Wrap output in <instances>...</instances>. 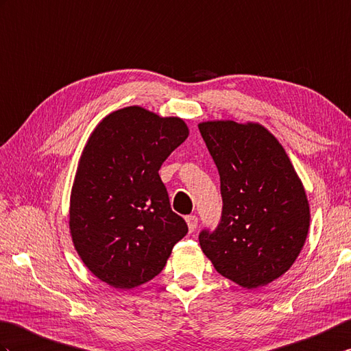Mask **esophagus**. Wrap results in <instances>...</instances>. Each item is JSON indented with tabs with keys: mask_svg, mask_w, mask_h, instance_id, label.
<instances>
[{
	"mask_svg": "<svg viewBox=\"0 0 351 351\" xmlns=\"http://www.w3.org/2000/svg\"><path fill=\"white\" fill-rule=\"evenodd\" d=\"M185 221H186V224H189V230L194 232L195 227H197V217H195V215H189V217L185 218Z\"/></svg>",
	"mask_w": 351,
	"mask_h": 351,
	"instance_id": "1",
	"label": "esophagus"
}]
</instances>
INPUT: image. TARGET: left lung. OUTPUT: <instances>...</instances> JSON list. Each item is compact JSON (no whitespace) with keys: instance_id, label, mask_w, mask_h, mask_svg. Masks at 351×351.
<instances>
[{"instance_id":"8db88e82","label":"left lung","mask_w":351,"mask_h":351,"mask_svg":"<svg viewBox=\"0 0 351 351\" xmlns=\"http://www.w3.org/2000/svg\"><path fill=\"white\" fill-rule=\"evenodd\" d=\"M200 134L221 181L223 214L199 234L218 274L243 289L280 278L302 251L309 229L306 193L286 149L258 122L206 121Z\"/></svg>"}]
</instances>
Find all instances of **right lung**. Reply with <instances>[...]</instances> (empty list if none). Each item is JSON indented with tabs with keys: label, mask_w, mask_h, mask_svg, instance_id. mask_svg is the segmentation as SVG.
Returning a JSON list of instances; mask_svg holds the SVG:
<instances>
[{
	"label": "right lung",
	"mask_w": 351,
	"mask_h": 351,
	"mask_svg": "<svg viewBox=\"0 0 351 351\" xmlns=\"http://www.w3.org/2000/svg\"><path fill=\"white\" fill-rule=\"evenodd\" d=\"M189 133L181 118L128 106L89 136L71 186L69 226L79 257L110 287L151 281L189 232L158 175Z\"/></svg>",
	"instance_id": "add662e5"
}]
</instances>
